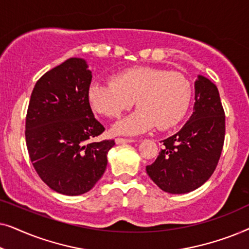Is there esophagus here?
<instances>
[{
  "mask_svg": "<svg viewBox=\"0 0 249 249\" xmlns=\"http://www.w3.org/2000/svg\"><path fill=\"white\" fill-rule=\"evenodd\" d=\"M134 142L135 139L132 138H120V137L115 138V142H117V144H125V142Z\"/></svg>",
  "mask_w": 249,
  "mask_h": 249,
  "instance_id": "esophagus-1",
  "label": "esophagus"
}]
</instances>
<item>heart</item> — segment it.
Listing matches in <instances>:
<instances>
[{"instance_id":"heart-1","label":"heart","mask_w":249,"mask_h":249,"mask_svg":"<svg viewBox=\"0 0 249 249\" xmlns=\"http://www.w3.org/2000/svg\"><path fill=\"white\" fill-rule=\"evenodd\" d=\"M193 96L190 81L180 72L152 67H132L114 74L112 80L94 81L88 100L95 112L118 118L135 103L134 113L114 124L118 134L137 135L156 127L169 129L181 121Z\"/></svg>"}]
</instances>
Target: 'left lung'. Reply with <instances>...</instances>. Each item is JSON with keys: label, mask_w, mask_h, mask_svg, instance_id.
<instances>
[{"label": "left lung", "mask_w": 249, "mask_h": 249, "mask_svg": "<svg viewBox=\"0 0 249 249\" xmlns=\"http://www.w3.org/2000/svg\"><path fill=\"white\" fill-rule=\"evenodd\" d=\"M226 115L219 90L212 81L198 76L195 105L188 122L171 137L146 171L162 190L170 194L193 192L215 171L223 148Z\"/></svg>", "instance_id": "left-lung-1"}]
</instances>
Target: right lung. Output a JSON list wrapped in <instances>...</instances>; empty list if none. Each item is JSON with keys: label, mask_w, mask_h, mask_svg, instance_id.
<instances>
[{"label": "right lung", "mask_w": 249, "mask_h": 249, "mask_svg": "<svg viewBox=\"0 0 249 249\" xmlns=\"http://www.w3.org/2000/svg\"><path fill=\"white\" fill-rule=\"evenodd\" d=\"M86 61L71 57L37 80L26 115V144L39 178L54 192L77 196L93 188L107 169L113 139L94 117Z\"/></svg>", "instance_id": "add662e5"}]
</instances>
